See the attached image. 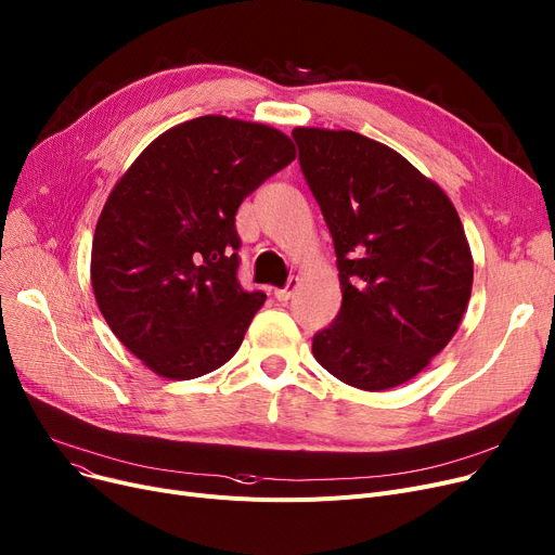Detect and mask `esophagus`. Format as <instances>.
I'll use <instances>...</instances> for the list:
<instances>
[{
	"mask_svg": "<svg viewBox=\"0 0 555 555\" xmlns=\"http://www.w3.org/2000/svg\"><path fill=\"white\" fill-rule=\"evenodd\" d=\"M299 287V279L295 276V279H289L287 283H285V287H281V289H274V299L276 301H287L289 297L295 295V289Z\"/></svg>",
	"mask_w": 555,
	"mask_h": 555,
	"instance_id": "obj_1",
	"label": "esophagus"
}]
</instances>
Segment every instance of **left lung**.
Returning <instances> with one entry per match:
<instances>
[{
	"label": "left lung",
	"instance_id": "1",
	"mask_svg": "<svg viewBox=\"0 0 555 555\" xmlns=\"http://www.w3.org/2000/svg\"><path fill=\"white\" fill-rule=\"evenodd\" d=\"M293 137L341 285L339 314L312 337V356L351 387H398L443 351L468 308L473 254L459 214L380 141L324 128Z\"/></svg>",
	"mask_w": 555,
	"mask_h": 555
}]
</instances>
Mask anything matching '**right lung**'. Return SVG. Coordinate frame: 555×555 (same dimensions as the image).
<instances>
[{
	"instance_id": "right-lung-1",
	"label": "right lung",
	"mask_w": 555,
	"mask_h": 555,
	"mask_svg": "<svg viewBox=\"0 0 555 555\" xmlns=\"http://www.w3.org/2000/svg\"><path fill=\"white\" fill-rule=\"evenodd\" d=\"M297 157L287 134L197 116L159 134L114 184L92 243V287L112 333L168 380L238 351L266 293L238 283L236 211Z\"/></svg>"
}]
</instances>
